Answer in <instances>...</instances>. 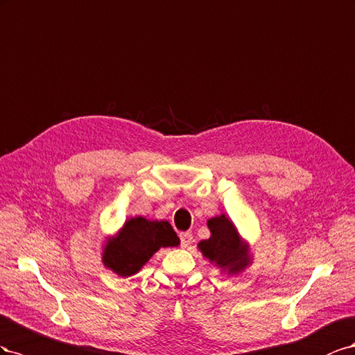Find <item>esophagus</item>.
Segmentation results:
<instances>
[{
	"mask_svg": "<svg viewBox=\"0 0 355 355\" xmlns=\"http://www.w3.org/2000/svg\"><path fill=\"white\" fill-rule=\"evenodd\" d=\"M191 239H193V235H191L190 232H183V234H180L181 247H189L191 244Z\"/></svg>",
	"mask_w": 355,
	"mask_h": 355,
	"instance_id": "obj_1",
	"label": "esophagus"
}]
</instances>
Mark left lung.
I'll return each mask as SVG.
<instances>
[{
    "instance_id": "8db88e82",
    "label": "left lung",
    "mask_w": 355,
    "mask_h": 355,
    "mask_svg": "<svg viewBox=\"0 0 355 355\" xmlns=\"http://www.w3.org/2000/svg\"><path fill=\"white\" fill-rule=\"evenodd\" d=\"M208 227L211 238L199 242L200 251L211 261H216L220 268L239 272L247 265V257L235 226L225 216H220L208 220Z\"/></svg>"
}]
</instances>
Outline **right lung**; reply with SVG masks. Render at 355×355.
<instances>
[{
	"label": "right lung",
	"mask_w": 355,
	"mask_h": 355,
	"mask_svg": "<svg viewBox=\"0 0 355 355\" xmlns=\"http://www.w3.org/2000/svg\"><path fill=\"white\" fill-rule=\"evenodd\" d=\"M180 239L168 221L135 217L126 221L116 239L104 251V263L120 277H130L160 247H177Z\"/></svg>",
	"instance_id": "1"
}]
</instances>
